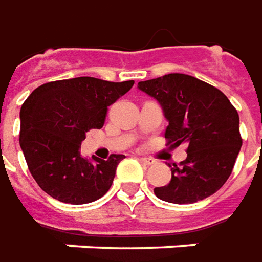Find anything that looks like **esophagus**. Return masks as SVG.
I'll return each mask as SVG.
<instances>
[{
    "instance_id": "obj_1",
    "label": "esophagus",
    "mask_w": 262,
    "mask_h": 262,
    "mask_svg": "<svg viewBox=\"0 0 262 262\" xmlns=\"http://www.w3.org/2000/svg\"><path fill=\"white\" fill-rule=\"evenodd\" d=\"M140 161L144 165H146V166H151V165H154L155 162H157L155 159H152V158H148V157H141Z\"/></svg>"
}]
</instances>
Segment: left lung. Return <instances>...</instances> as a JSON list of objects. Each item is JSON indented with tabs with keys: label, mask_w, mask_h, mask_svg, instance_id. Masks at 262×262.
Segmentation results:
<instances>
[{
	"label": "left lung",
	"mask_w": 262,
	"mask_h": 262,
	"mask_svg": "<svg viewBox=\"0 0 262 262\" xmlns=\"http://www.w3.org/2000/svg\"><path fill=\"white\" fill-rule=\"evenodd\" d=\"M138 89L162 107L169 122L168 144H187L186 159L169 165V183L154 189L157 198L187 205L216 193L231 175L243 145L234 105L219 89L182 73L140 81Z\"/></svg>",
	"instance_id": "8db88e82"
}]
</instances>
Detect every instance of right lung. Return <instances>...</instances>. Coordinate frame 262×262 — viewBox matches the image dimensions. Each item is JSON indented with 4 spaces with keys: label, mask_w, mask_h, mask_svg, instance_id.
<instances>
[{
    "label": "right lung",
    "mask_w": 262,
    "mask_h": 262,
    "mask_svg": "<svg viewBox=\"0 0 262 262\" xmlns=\"http://www.w3.org/2000/svg\"><path fill=\"white\" fill-rule=\"evenodd\" d=\"M134 86V80L75 77L45 83L22 104L19 145L39 187L63 203L84 205L104 196L124 155L107 161L80 155L81 141L104 125L107 107Z\"/></svg>",
    "instance_id": "obj_1"
}]
</instances>
